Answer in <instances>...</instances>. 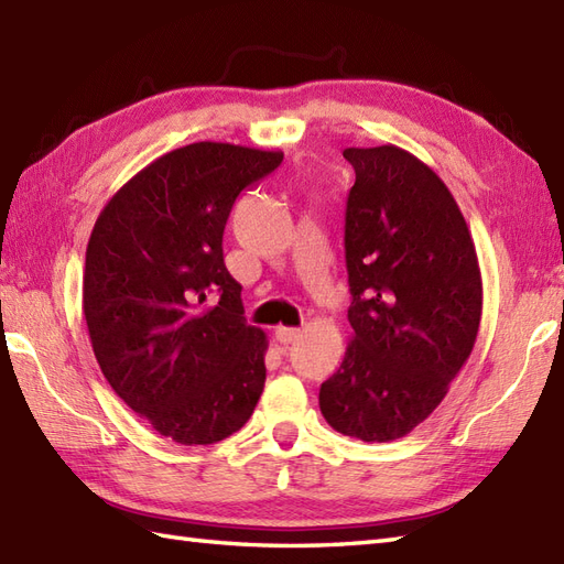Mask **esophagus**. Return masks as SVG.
<instances>
[{"mask_svg": "<svg viewBox=\"0 0 564 564\" xmlns=\"http://www.w3.org/2000/svg\"><path fill=\"white\" fill-rule=\"evenodd\" d=\"M300 329H295V326H276V332H273V336H276V341L288 346V344H295L300 338Z\"/></svg>", "mask_w": 564, "mask_h": 564, "instance_id": "obj_1", "label": "esophagus"}]
</instances>
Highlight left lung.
Segmentation results:
<instances>
[{"label": "left lung", "mask_w": 564, "mask_h": 564, "mask_svg": "<svg viewBox=\"0 0 564 564\" xmlns=\"http://www.w3.org/2000/svg\"><path fill=\"white\" fill-rule=\"evenodd\" d=\"M350 341L319 389L336 432L391 442L447 397L474 350L482 281L474 238L435 170L394 143L346 149Z\"/></svg>", "instance_id": "8db88e82"}]
</instances>
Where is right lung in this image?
<instances>
[{"label": "right lung", "mask_w": 564, "mask_h": 564, "mask_svg": "<svg viewBox=\"0 0 564 564\" xmlns=\"http://www.w3.org/2000/svg\"><path fill=\"white\" fill-rule=\"evenodd\" d=\"M281 161L189 143L124 182L90 232L84 317L96 360L115 394L177 444L230 437L264 391L269 341L242 317L223 230L235 199Z\"/></svg>", "instance_id": "obj_1"}]
</instances>
